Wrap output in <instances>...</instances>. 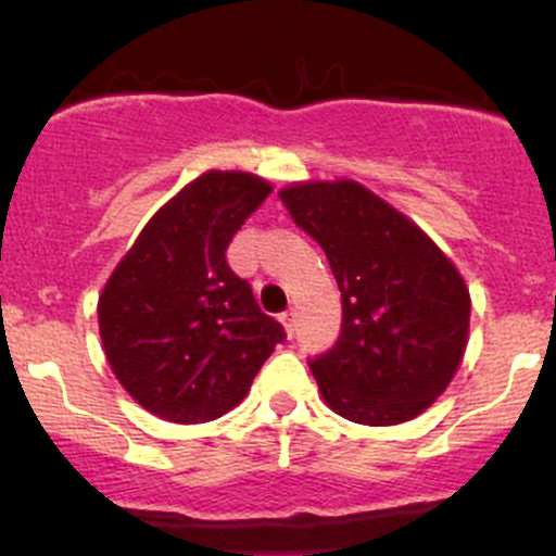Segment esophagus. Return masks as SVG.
<instances>
[{"label": "esophagus", "instance_id": "1", "mask_svg": "<svg viewBox=\"0 0 556 556\" xmlns=\"http://www.w3.org/2000/svg\"><path fill=\"white\" fill-rule=\"evenodd\" d=\"M279 319H282V325H285V333L293 336L295 333V312L293 309L282 312V314H279Z\"/></svg>", "mask_w": 556, "mask_h": 556}]
</instances>
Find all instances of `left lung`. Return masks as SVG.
I'll return each mask as SVG.
<instances>
[{
    "mask_svg": "<svg viewBox=\"0 0 556 556\" xmlns=\"http://www.w3.org/2000/svg\"><path fill=\"white\" fill-rule=\"evenodd\" d=\"M323 247L341 290V336L309 363L323 401L361 425H401L450 387L470 295L439 244L355 179L279 190Z\"/></svg>",
    "mask_w": 556,
    "mask_h": 556,
    "instance_id": "obj_1",
    "label": "left lung"
}]
</instances>
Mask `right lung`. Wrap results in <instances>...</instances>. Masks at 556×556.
Wrapping results in <instances>:
<instances>
[{
    "mask_svg": "<svg viewBox=\"0 0 556 556\" xmlns=\"http://www.w3.org/2000/svg\"><path fill=\"white\" fill-rule=\"evenodd\" d=\"M271 185L204 172L148 220L99 295V336L123 390L150 414L193 425L244 401L282 325L226 261Z\"/></svg>",
    "mask_w": 556,
    "mask_h": 556,
    "instance_id": "add662e5",
    "label": "right lung"
}]
</instances>
